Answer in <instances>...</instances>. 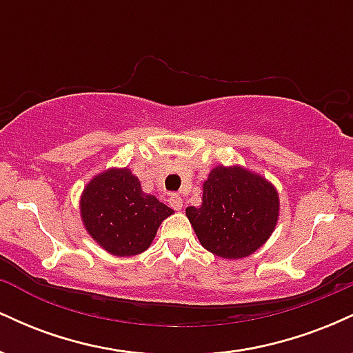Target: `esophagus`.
<instances>
[{
  "instance_id": "1",
  "label": "esophagus",
  "mask_w": 353,
  "mask_h": 353,
  "mask_svg": "<svg viewBox=\"0 0 353 353\" xmlns=\"http://www.w3.org/2000/svg\"><path fill=\"white\" fill-rule=\"evenodd\" d=\"M169 205H171L174 210H181L182 209V199L179 196H176V194H172V196L169 197Z\"/></svg>"
}]
</instances>
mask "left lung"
<instances>
[{
  "mask_svg": "<svg viewBox=\"0 0 353 353\" xmlns=\"http://www.w3.org/2000/svg\"><path fill=\"white\" fill-rule=\"evenodd\" d=\"M194 232L209 252L242 259L274 232L279 194L269 181L244 168L217 165L204 182L199 208L185 209Z\"/></svg>",
  "mask_w": 353,
  "mask_h": 353,
  "instance_id": "1",
  "label": "left lung"
}]
</instances>
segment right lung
<instances>
[{
  "mask_svg": "<svg viewBox=\"0 0 353 353\" xmlns=\"http://www.w3.org/2000/svg\"><path fill=\"white\" fill-rule=\"evenodd\" d=\"M174 210L144 194L129 169H109L92 179L81 196V217L89 236L109 254L144 252Z\"/></svg>",
  "mask_w": 353,
  "mask_h": 353,
  "instance_id": "add662e5",
  "label": "right lung"
}]
</instances>
